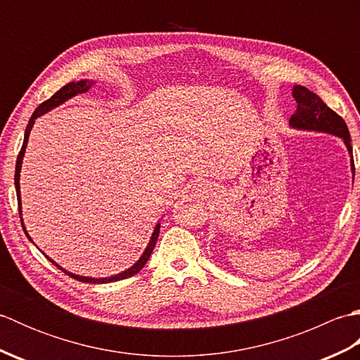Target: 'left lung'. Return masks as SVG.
<instances>
[{
  "label": "left lung",
  "mask_w": 360,
  "mask_h": 360,
  "mask_svg": "<svg viewBox=\"0 0 360 360\" xmlns=\"http://www.w3.org/2000/svg\"><path fill=\"white\" fill-rule=\"evenodd\" d=\"M292 97L297 102V110L289 119V127L304 129V131H320L340 137L349 153L351 172H353L354 179L353 147H351V137L345 120L338 112H334L330 106H326V103L317 94L302 85H295L292 88Z\"/></svg>",
  "instance_id": "obj_1"
}]
</instances>
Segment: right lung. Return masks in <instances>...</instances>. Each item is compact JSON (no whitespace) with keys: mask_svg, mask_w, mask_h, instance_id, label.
Returning <instances> with one entry per match:
<instances>
[{"mask_svg":"<svg viewBox=\"0 0 360 360\" xmlns=\"http://www.w3.org/2000/svg\"><path fill=\"white\" fill-rule=\"evenodd\" d=\"M93 85H94V80H80V82H71V83H68V85H65L62 89H58L57 93L53 94L51 98H48V101L43 102L40 106H38V108L34 111L32 117L29 119V124H27V127H26V131H25V141H22V147H21V150H20V155H18V158H17V165H15V190H17V198H18V212H20V218H21L22 231H25V233H26V236H27L29 240H30V236H29V233H27V231H26L25 223H22V217H21L20 172H21L22 158H25V153H26V147H27V141H29L30 129H32V127H34V124H35V119H37V117L43 116L44 112H48V111H51V110L56 108V106L65 103L66 101H70V98H72L74 96L82 94V93H86V91H88L91 86H93ZM159 229H160V224L158 223V224H156V227H155V231H153V233H151V238H150L148 246L145 248V250H143V254L141 255V258L137 259V262H136L131 267H128L127 271L120 272V274H116V275H111V277H105V278H93V277H83V275H75V274H72V272H70V271L63 269L62 266H58L56 262H53V259H51V258H49L48 255H46V254H44V257L48 258L52 264H56L60 271H63L65 274L70 275V277H72V278H75V280H79V281H83V283H98V285H101V283H112V281H119V280H124V278H128V277H133V275L139 272V271L142 269V267L145 266V263L148 262V258H150V255H151V252H153V249H155V246H156V241H158V236H159ZM30 241H32V240H30Z\"/></svg>","mask_w":360,"mask_h":360,"instance_id":"obj_1","label":"right lung"}]
</instances>
